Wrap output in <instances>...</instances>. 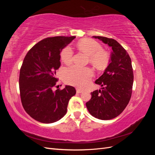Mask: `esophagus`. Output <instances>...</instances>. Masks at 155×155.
I'll use <instances>...</instances> for the list:
<instances>
[{
	"label": "esophagus",
	"instance_id": "esophagus-1",
	"mask_svg": "<svg viewBox=\"0 0 155 155\" xmlns=\"http://www.w3.org/2000/svg\"><path fill=\"white\" fill-rule=\"evenodd\" d=\"M76 92H77V93H78V94H80V93H82V92H83V91L81 90V89H79V88H77V89H76Z\"/></svg>",
	"mask_w": 155,
	"mask_h": 155
}]
</instances>
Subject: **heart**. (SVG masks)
Returning a JSON list of instances; mask_svg holds the SVG:
<instances>
[{"label":"heart","mask_w":155,"mask_h":155,"mask_svg":"<svg viewBox=\"0 0 155 155\" xmlns=\"http://www.w3.org/2000/svg\"><path fill=\"white\" fill-rule=\"evenodd\" d=\"M78 48L87 54L88 61L94 67L102 68L109 63L110 56L109 53L102 49L101 45L92 39H83L78 42ZM62 61L69 64L72 62L73 51L70 46H67L61 52ZM64 81L70 85L80 88H85L94 76L92 70L88 67H79L74 65L64 70Z\"/></svg>","instance_id":"b5f03b06"}]
</instances>
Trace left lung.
Instances as JSON below:
<instances>
[{
    "label": "left lung",
    "instance_id": "left-lung-1",
    "mask_svg": "<svg viewBox=\"0 0 155 155\" xmlns=\"http://www.w3.org/2000/svg\"><path fill=\"white\" fill-rule=\"evenodd\" d=\"M111 46L110 63L104 74L96 80L102 90L91 92V99L86 103L90 114L96 118L108 120L120 115L125 109L132 94L133 69L127 51L118 41L105 37L94 36Z\"/></svg>",
    "mask_w": 155,
    "mask_h": 155
}]
</instances>
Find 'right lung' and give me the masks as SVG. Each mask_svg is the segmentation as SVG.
I'll return each mask as SVG.
<instances>
[{
	"mask_svg": "<svg viewBox=\"0 0 155 155\" xmlns=\"http://www.w3.org/2000/svg\"><path fill=\"white\" fill-rule=\"evenodd\" d=\"M75 36L47 37L28 51L20 69L19 90L23 108L32 118L44 124L54 123L66 114L74 87L67 85L55 91V78L61 66L60 52Z\"/></svg>",
	"mask_w": 155,
	"mask_h": 155,
	"instance_id": "add662e5",
	"label": "right lung"
}]
</instances>
